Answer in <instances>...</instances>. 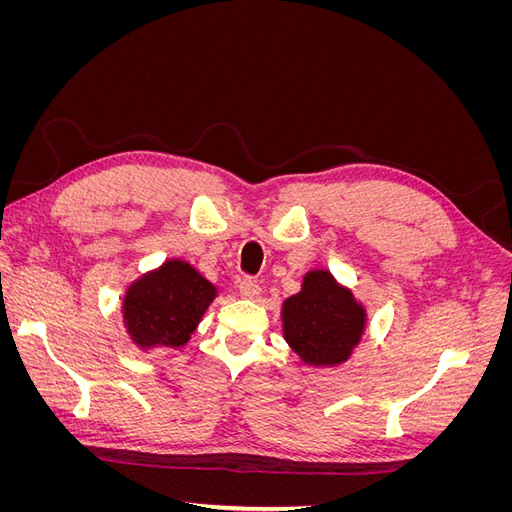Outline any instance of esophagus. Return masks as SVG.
Returning <instances> with one entry per match:
<instances>
[{"label":"esophagus","mask_w":512,"mask_h":512,"mask_svg":"<svg viewBox=\"0 0 512 512\" xmlns=\"http://www.w3.org/2000/svg\"><path fill=\"white\" fill-rule=\"evenodd\" d=\"M239 294L243 299H256L260 294V286L254 280H250V277H245V280L239 282Z\"/></svg>","instance_id":"34e87169"}]
</instances>
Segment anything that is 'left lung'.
<instances>
[{"label": "left lung", "instance_id": "8db88e82", "mask_svg": "<svg viewBox=\"0 0 512 512\" xmlns=\"http://www.w3.org/2000/svg\"><path fill=\"white\" fill-rule=\"evenodd\" d=\"M284 337L309 365L344 363L359 344L365 309L329 271H309L303 288L284 301Z\"/></svg>", "mask_w": 512, "mask_h": 512}]
</instances>
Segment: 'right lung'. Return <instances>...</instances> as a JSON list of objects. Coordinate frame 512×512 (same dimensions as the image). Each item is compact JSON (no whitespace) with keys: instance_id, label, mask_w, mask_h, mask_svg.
<instances>
[{"instance_id":"1","label":"right lung","mask_w":512,"mask_h":512,"mask_svg":"<svg viewBox=\"0 0 512 512\" xmlns=\"http://www.w3.org/2000/svg\"><path fill=\"white\" fill-rule=\"evenodd\" d=\"M215 299V288L183 260H168L134 282L123 299V318L141 348L188 344Z\"/></svg>"}]
</instances>
